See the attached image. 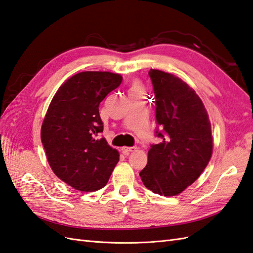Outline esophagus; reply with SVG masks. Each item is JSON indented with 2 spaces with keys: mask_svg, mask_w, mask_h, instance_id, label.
<instances>
[{
  "mask_svg": "<svg viewBox=\"0 0 253 253\" xmlns=\"http://www.w3.org/2000/svg\"><path fill=\"white\" fill-rule=\"evenodd\" d=\"M136 150H137V146H124V148H122L123 153H125V154L131 153V152L136 151Z\"/></svg>",
  "mask_w": 253,
  "mask_h": 253,
  "instance_id": "1",
  "label": "esophagus"
}]
</instances>
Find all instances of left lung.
<instances>
[{"label":"left lung","mask_w":253,"mask_h":253,"mask_svg":"<svg viewBox=\"0 0 253 253\" xmlns=\"http://www.w3.org/2000/svg\"><path fill=\"white\" fill-rule=\"evenodd\" d=\"M156 114V137L148 164L140 171L145 187L174 196L197 180L212 155V136L207 110L195 90L170 73L151 69Z\"/></svg>","instance_id":"1"}]
</instances>
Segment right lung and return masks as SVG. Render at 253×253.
Returning a JSON list of instances; mask_svg holds the SVG:
<instances>
[{
  "mask_svg": "<svg viewBox=\"0 0 253 253\" xmlns=\"http://www.w3.org/2000/svg\"><path fill=\"white\" fill-rule=\"evenodd\" d=\"M121 74L85 71L57 90L47 110L41 139L47 161L58 178L82 192L108 183L120 154L100 138L103 123L99 104L122 83Z\"/></svg>",
  "mask_w": 253,
  "mask_h": 253,
  "instance_id": "right-lung-1",
  "label": "right lung"
}]
</instances>
